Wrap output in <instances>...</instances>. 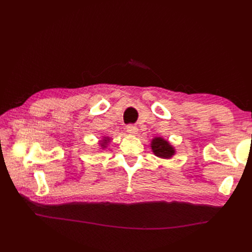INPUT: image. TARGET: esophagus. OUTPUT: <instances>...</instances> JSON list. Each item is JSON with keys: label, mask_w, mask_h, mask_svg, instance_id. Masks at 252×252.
Masks as SVG:
<instances>
[{"label": "esophagus", "mask_w": 252, "mask_h": 252, "mask_svg": "<svg viewBox=\"0 0 252 252\" xmlns=\"http://www.w3.org/2000/svg\"><path fill=\"white\" fill-rule=\"evenodd\" d=\"M126 132L129 133L130 135H135V134H137L138 129L135 126H126Z\"/></svg>", "instance_id": "esophagus-1"}]
</instances>
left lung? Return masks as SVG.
Wrapping results in <instances>:
<instances>
[{
  "mask_svg": "<svg viewBox=\"0 0 252 252\" xmlns=\"http://www.w3.org/2000/svg\"><path fill=\"white\" fill-rule=\"evenodd\" d=\"M151 147L155 156L161 159H170L175 155L174 147L162 137H154L151 143Z\"/></svg>",
  "mask_w": 252,
  "mask_h": 252,
  "instance_id": "1",
  "label": "left lung"
}]
</instances>
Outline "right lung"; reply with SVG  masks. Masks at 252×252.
Masks as SVG:
<instances>
[{"label":"right lung","instance_id":"right-lung-1","mask_svg":"<svg viewBox=\"0 0 252 252\" xmlns=\"http://www.w3.org/2000/svg\"><path fill=\"white\" fill-rule=\"evenodd\" d=\"M109 142H110V137L109 136H103V140L99 141L100 149H105L107 146H108Z\"/></svg>","mask_w":252,"mask_h":252}]
</instances>
